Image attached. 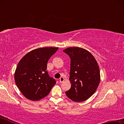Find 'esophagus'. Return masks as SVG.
<instances>
[{
  "instance_id": "obj_1",
  "label": "esophagus",
  "mask_w": 124,
  "mask_h": 124,
  "mask_svg": "<svg viewBox=\"0 0 124 124\" xmlns=\"http://www.w3.org/2000/svg\"><path fill=\"white\" fill-rule=\"evenodd\" d=\"M64 79L63 77H61L60 78V83H62L63 81H64Z\"/></svg>"
}]
</instances>
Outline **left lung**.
Returning <instances> with one entry per match:
<instances>
[{
	"label": "left lung",
	"instance_id": "1",
	"mask_svg": "<svg viewBox=\"0 0 124 124\" xmlns=\"http://www.w3.org/2000/svg\"><path fill=\"white\" fill-rule=\"evenodd\" d=\"M70 58V89L66 92L75 102H83L95 93L100 82V71L93 56L87 50L79 47L64 49Z\"/></svg>",
	"mask_w": 124,
	"mask_h": 124
}]
</instances>
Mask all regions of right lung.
I'll return each mask as SVG.
<instances>
[{
    "label": "right lung",
    "mask_w": 124,
    "mask_h": 124,
    "mask_svg": "<svg viewBox=\"0 0 124 124\" xmlns=\"http://www.w3.org/2000/svg\"><path fill=\"white\" fill-rule=\"evenodd\" d=\"M58 47H46L29 52L20 61L15 73V81L25 97L38 101L50 93L56 80L49 76L47 63Z\"/></svg>",
    "instance_id": "obj_1"
}]
</instances>
